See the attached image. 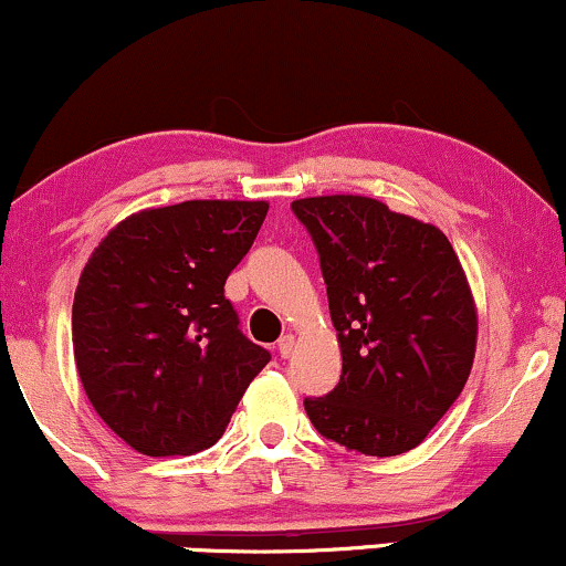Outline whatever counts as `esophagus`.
<instances>
[{
	"instance_id": "1",
	"label": "esophagus",
	"mask_w": 566,
	"mask_h": 566,
	"mask_svg": "<svg viewBox=\"0 0 566 566\" xmlns=\"http://www.w3.org/2000/svg\"><path fill=\"white\" fill-rule=\"evenodd\" d=\"M294 346H296L294 336H283L281 340H277V354H281L283 359H289L291 354H294Z\"/></svg>"
}]
</instances>
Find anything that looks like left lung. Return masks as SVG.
Here are the masks:
<instances>
[{
	"label": "left lung",
	"mask_w": 566,
	"mask_h": 566,
	"mask_svg": "<svg viewBox=\"0 0 566 566\" xmlns=\"http://www.w3.org/2000/svg\"><path fill=\"white\" fill-rule=\"evenodd\" d=\"M338 331V386L304 399L319 436L365 457L424 441L462 394L478 315L459 256L436 226L367 197L296 199Z\"/></svg>",
	"instance_id": "8db88e82"
}]
</instances>
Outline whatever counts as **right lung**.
<instances>
[{
  "label": "right lung",
  "instance_id": "obj_1",
  "mask_svg": "<svg viewBox=\"0 0 566 566\" xmlns=\"http://www.w3.org/2000/svg\"><path fill=\"white\" fill-rule=\"evenodd\" d=\"M268 201H180L109 230L81 272L73 352L91 407L130 449L186 457L220 441L270 361L241 333L226 281Z\"/></svg>",
  "mask_w": 566,
  "mask_h": 566
}]
</instances>
